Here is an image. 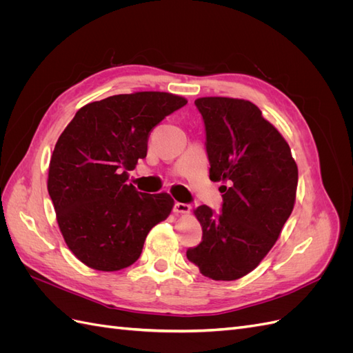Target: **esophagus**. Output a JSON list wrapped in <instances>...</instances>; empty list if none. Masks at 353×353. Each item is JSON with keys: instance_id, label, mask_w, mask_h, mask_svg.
<instances>
[{"instance_id": "34e87169", "label": "esophagus", "mask_w": 353, "mask_h": 353, "mask_svg": "<svg viewBox=\"0 0 353 353\" xmlns=\"http://www.w3.org/2000/svg\"><path fill=\"white\" fill-rule=\"evenodd\" d=\"M191 209V206L188 205V203H179L176 201L174 205V212L175 213H188Z\"/></svg>"}]
</instances>
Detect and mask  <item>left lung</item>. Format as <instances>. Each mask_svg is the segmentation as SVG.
<instances>
[{
	"mask_svg": "<svg viewBox=\"0 0 353 353\" xmlns=\"http://www.w3.org/2000/svg\"><path fill=\"white\" fill-rule=\"evenodd\" d=\"M206 132L209 178L219 183L221 213L196 209L203 237L187 249L208 279L232 281L253 271L279 239L294 206L297 166L281 134L250 101H194Z\"/></svg>",
	"mask_w": 353,
	"mask_h": 353,
	"instance_id": "8db88e82",
	"label": "left lung"
}]
</instances>
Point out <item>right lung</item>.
I'll use <instances>...</instances> for the list:
<instances>
[{
  "instance_id": "1",
  "label": "right lung",
  "mask_w": 353,
  "mask_h": 353,
  "mask_svg": "<svg viewBox=\"0 0 353 353\" xmlns=\"http://www.w3.org/2000/svg\"><path fill=\"white\" fill-rule=\"evenodd\" d=\"M187 100L169 92L112 95L83 105L59 137L48 194L68 248L92 270L119 271L143 252L148 231L174 208L168 193L126 184L148 134Z\"/></svg>"
}]
</instances>
